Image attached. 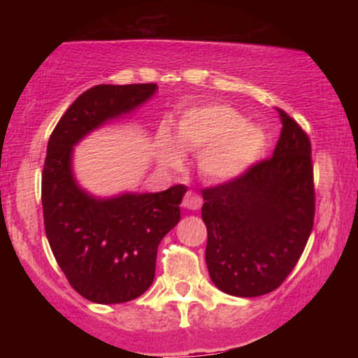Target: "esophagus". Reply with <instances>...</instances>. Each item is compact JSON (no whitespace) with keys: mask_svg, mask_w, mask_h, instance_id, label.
I'll use <instances>...</instances> for the list:
<instances>
[{"mask_svg":"<svg viewBox=\"0 0 358 358\" xmlns=\"http://www.w3.org/2000/svg\"><path fill=\"white\" fill-rule=\"evenodd\" d=\"M183 207L188 208V210H199L202 207V199L195 192H188L183 196Z\"/></svg>","mask_w":358,"mask_h":358,"instance_id":"1","label":"esophagus"}]
</instances>
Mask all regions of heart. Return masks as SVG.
Returning <instances> with one entry per match:
<instances>
[{
	"label": "heart",
	"instance_id": "1",
	"mask_svg": "<svg viewBox=\"0 0 358 358\" xmlns=\"http://www.w3.org/2000/svg\"><path fill=\"white\" fill-rule=\"evenodd\" d=\"M266 136L256 126L245 124L231 106L210 104L188 109L175 124L173 139L162 134L158 158L163 165L182 162V152L196 153V165L208 182H229L244 173L261 156Z\"/></svg>",
	"mask_w": 358,
	"mask_h": 358
}]
</instances>
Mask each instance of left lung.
<instances>
[{"instance_id": "obj_1", "label": "left lung", "mask_w": 358, "mask_h": 358, "mask_svg": "<svg viewBox=\"0 0 358 358\" xmlns=\"http://www.w3.org/2000/svg\"><path fill=\"white\" fill-rule=\"evenodd\" d=\"M278 110L282 127L273 158L202 192L208 274L231 296H262L281 286L313 229L310 138Z\"/></svg>"}]
</instances>
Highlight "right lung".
Wrapping results in <instances>:
<instances>
[{
  "label": "right lung",
  "mask_w": 358,
  "mask_h": 358,
  "mask_svg": "<svg viewBox=\"0 0 358 358\" xmlns=\"http://www.w3.org/2000/svg\"><path fill=\"white\" fill-rule=\"evenodd\" d=\"M156 90V84L96 85L73 101L48 139L42 175L45 234L71 286L99 305L131 301L151 286L158 245L178 224L187 187L96 196L73 175V146L134 113Z\"/></svg>",
  "instance_id": "right-lung-1"
}]
</instances>
